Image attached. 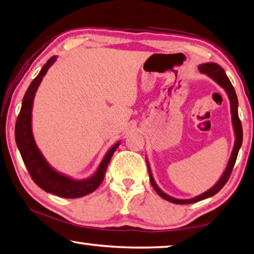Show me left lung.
I'll list each match as a JSON object with an SVG mask.
<instances>
[{
  "label": "left lung",
  "mask_w": 254,
  "mask_h": 254,
  "mask_svg": "<svg viewBox=\"0 0 254 254\" xmlns=\"http://www.w3.org/2000/svg\"><path fill=\"white\" fill-rule=\"evenodd\" d=\"M198 69H199L200 73H204V74H206L208 76V78H211L213 81H215L220 87H222L227 93L228 98H229V101H230L231 123H233V127H234L235 143H234L233 151H231V156L229 158V161H228V164H227L226 170H225V172H223V174L221 175V178L219 179V181L216 182L211 189L205 191V192L199 194V196L190 198V199H179V198H174V197L170 196V194L165 193L164 191L157 186L156 181H154L152 173H151V168H150L148 159H146V165H148V171H149V175H150V182H151L153 189L156 190V192L159 194L161 198H164V199H166V200L171 201V203H174V204L197 203V201L206 199V198L212 197V196H214L215 193H218L219 191L223 188V186L226 185L228 180H229L231 171H233L234 165H235V163H236L238 151H240V149L242 146V142H243V129H242V124H241L240 117H238L237 95H236V91H235V89H234L233 84H231V82H230V80L228 79L225 69H223L221 66L218 65L216 63L200 64L199 66H198Z\"/></svg>",
  "instance_id": "left-lung-1"
}]
</instances>
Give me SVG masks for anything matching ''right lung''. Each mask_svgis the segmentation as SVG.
Listing matches in <instances>:
<instances>
[{"label":"right lung","mask_w":254,"mask_h":254,"mask_svg":"<svg viewBox=\"0 0 254 254\" xmlns=\"http://www.w3.org/2000/svg\"><path fill=\"white\" fill-rule=\"evenodd\" d=\"M56 56L48 60L38 76L29 84L28 89L23 98V103H21L19 116L17 118L14 137H16L17 146L19 149L21 158H23L29 175L40 188L47 191V192L54 193L56 196L63 198H79L93 192L94 190H96L100 187L103 179H104L105 171L108 168L110 159H111L113 153L119 146L120 142L116 143L115 145L110 148L109 151L105 153L104 158L102 159L101 164L98 165L96 172L88 179L74 180L67 175L62 174V173L57 172L55 168L50 166L41 151L39 150L35 143L34 136H33L32 110L36 90H38L40 83H41L48 69L56 62Z\"/></svg>","instance_id":"obj_1"}]
</instances>
